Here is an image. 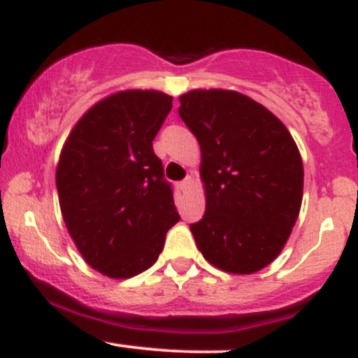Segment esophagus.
Listing matches in <instances>:
<instances>
[{"mask_svg": "<svg viewBox=\"0 0 358 358\" xmlns=\"http://www.w3.org/2000/svg\"><path fill=\"white\" fill-rule=\"evenodd\" d=\"M178 187H180V190H182L183 193H187L192 188V178H185L183 182L178 183Z\"/></svg>", "mask_w": 358, "mask_h": 358, "instance_id": "34e87169", "label": "esophagus"}]
</instances>
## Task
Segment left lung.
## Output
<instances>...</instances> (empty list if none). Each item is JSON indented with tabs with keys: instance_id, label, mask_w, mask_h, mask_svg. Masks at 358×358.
I'll return each instance as SVG.
<instances>
[{
	"instance_id": "8db88e82",
	"label": "left lung",
	"mask_w": 358,
	"mask_h": 358,
	"mask_svg": "<svg viewBox=\"0 0 358 358\" xmlns=\"http://www.w3.org/2000/svg\"><path fill=\"white\" fill-rule=\"evenodd\" d=\"M180 117L199 139L205 213L196 248L225 273L252 274L281 254L299 215L303 162L287 127L244 94L195 89Z\"/></svg>"
}]
</instances>
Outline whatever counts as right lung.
Wrapping results in <instances>:
<instances>
[{
    "label": "right lung",
    "instance_id": "right-lung-1",
    "mask_svg": "<svg viewBox=\"0 0 358 358\" xmlns=\"http://www.w3.org/2000/svg\"><path fill=\"white\" fill-rule=\"evenodd\" d=\"M173 97L127 89L94 104L72 127L57 165L65 227L92 269L127 279L155 264L180 220L153 139Z\"/></svg>",
    "mask_w": 358,
    "mask_h": 358
}]
</instances>
